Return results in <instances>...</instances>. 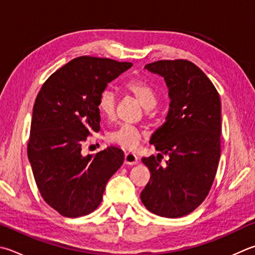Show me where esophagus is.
I'll return each instance as SVG.
<instances>
[{
  "label": "esophagus",
  "instance_id": "obj_1",
  "mask_svg": "<svg viewBox=\"0 0 255 255\" xmlns=\"http://www.w3.org/2000/svg\"><path fill=\"white\" fill-rule=\"evenodd\" d=\"M125 164L126 165H137L138 157L136 155L131 154V152H127V154H125Z\"/></svg>",
  "mask_w": 255,
  "mask_h": 255
}]
</instances>
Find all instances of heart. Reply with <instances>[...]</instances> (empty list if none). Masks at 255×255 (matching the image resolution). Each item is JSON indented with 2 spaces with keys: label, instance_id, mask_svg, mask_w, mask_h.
I'll list each match as a JSON object with an SVG mask.
<instances>
[{
  "label": "heart",
  "instance_id": "b5f03b06",
  "mask_svg": "<svg viewBox=\"0 0 255 255\" xmlns=\"http://www.w3.org/2000/svg\"><path fill=\"white\" fill-rule=\"evenodd\" d=\"M127 89L129 92L136 97L138 101L147 110L152 109L157 104V95L155 90L142 80H131L127 83ZM116 105H117V96L115 91L105 89L101 92L98 99V109L106 118L112 119L116 114ZM142 138V132L137 127L129 124H124L115 130L110 131L108 139L110 142L116 143L126 150H135L139 145Z\"/></svg>",
  "mask_w": 255,
  "mask_h": 255
}]
</instances>
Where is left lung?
<instances>
[{"mask_svg":"<svg viewBox=\"0 0 255 255\" xmlns=\"http://www.w3.org/2000/svg\"><path fill=\"white\" fill-rule=\"evenodd\" d=\"M145 69L164 78L170 99L166 122L150 143L161 154L143 157L150 179L140 194L148 211L176 219L205 200L221 156V100L200 68L187 60H160ZM170 159L163 168L158 157Z\"/></svg>","mask_w":255,"mask_h":255,"instance_id":"1","label":"left lung"}]
</instances>
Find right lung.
<instances>
[{
  "label": "right lung",
  "instance_id": "obj_1",
  "mask_svg": "<svg viewBox=\"0 0 255 255\" xmlns=\"http://www.w3.org/2000/svg\"><path fill=\"white\" fill-rule=\"evenodd\" d=\"M131 66L107 58H76L52 73L36 96L27 157L41 196L63 216L95 211L106 184L124 163L117 147L87 156L81 149L87 137L100 130V94Z\"/></svg>",
  "mask_w": 255,
  "mask_h": 255
}]
</instances>
